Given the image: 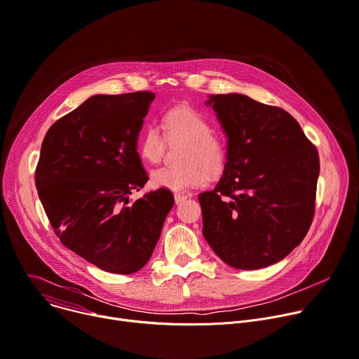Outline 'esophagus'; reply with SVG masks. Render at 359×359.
I'll return each instance as SVG.
<instances>
[{
    "mask_svg": "<svg viewBox=\"0 0 359 359\" xmlns=\"http://www.w3.org/2000/svg\"><path fill=\"white\" fill-rule=\"evenodd\" d=\"M187 198H188V197H187V196H184V194H175V196H174L175 204H181V203H184Z\"/></svg>",
    "mask_w": 359,
    "mask_h": 359,
    "instance_id": "obj_1",
    "label": "esophagus"
}]
</instances>
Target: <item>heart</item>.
<instances>
[{
  "instance_id": "b5f03b06",
  "label": "heart",
  "mask_w": 359,
  "mask_h": 359,
  "mask_svg": "<svg viewBox=\"0 0 359 359\" xmlns=\"http://www.w3.org/2000/svg\"><path fill=\"white\" fill-rule=\"evenodd\" d=\"M163 130L149 123L137 142L140 155L149 163H156L165 154L167 142L185 144L181 152V167H162L151 174V185L175 192L201 187L208 175L222 174L229 158V145L223 136L212 132L211 122L194 107L177 106L163 116Z\"/></svg>"
}]
</instances>
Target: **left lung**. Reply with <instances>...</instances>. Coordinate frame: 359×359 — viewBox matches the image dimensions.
Wrapping results in <instances>:
<instances>
[{
	"mask_svg": "<svg viewBox=\"0 0 359 359\" xmlns=\"http://www.w3.org/2000/svg\"><path fill=\"white\" fill-rule=\"evenodd\" d=\"M229 158L214 189L198 196L203 234L231 267L255 270L285 259L315 214L319 155L286 110L238 93L211 95Z\"/></svg>",
	"mask_w": 359,
	"mask_h": 359,
	"instance_id": "left-lung-1",
	"label": "left lung"
}]
</instances>
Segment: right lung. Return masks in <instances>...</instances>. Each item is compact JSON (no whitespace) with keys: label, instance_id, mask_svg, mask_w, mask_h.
I'll list each match as a JSON object with an SVG mask.
<instances>
[{"label":"right lung","instance_id":"right-lung-1","mask_svg":"<svg viewBox=\"0 0 359 359\" xmlns=\"http://www.w3.org/2000/svg\"><path fill=\"white\" fill-rule=\"evenodd\" d=\"M152 92L96 95L47 130L36 187L60 241L96 267L141 270L174 205L170 189L130 201L148 181L137 154Z\"/></svg>","mask_w":359,"mask_h":359}]
</instances>
